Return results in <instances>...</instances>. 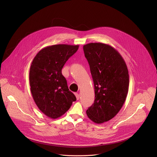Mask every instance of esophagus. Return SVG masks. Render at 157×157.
Here are the masks:
<instances>
[{"mask_svg":"<svg viewBox=\"0 0 157 157\" xmlns=\"http://www.w3.org/2000/svg\"><path fill=\"white\" fill-rule=\"evenodd\" d=\"M75 96H76V98L77 99V100H79V94L78 93H75Z\"/></svg>","mask_w":157,"mask_h":157,"instance_id":"34e87169","label":"esophagus"}]
</instances>
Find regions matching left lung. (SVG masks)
I'll return each instance as SVG.
<instances>
[{
    "instance_id": "1",
    "label": "left lung",
    "mask_w": 157,
    "mask_h": 157,
    "mask_svg": "<svg viewBox=\"0 0 157 157\" xmlns=\"http://www.w3.org/2000/svg\"><path fill=\"white\" fill-rule=\"evenodd\" d=\"M93 77L95 99L86 110L87 117L96 124L114 117L125 101L129 85L126 63L113 47L102 43L83 46Z\"/></svg>"
}]
</instances>
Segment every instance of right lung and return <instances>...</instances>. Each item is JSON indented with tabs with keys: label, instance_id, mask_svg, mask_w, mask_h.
<instances>
[{
	"label": "right lung",
	"instance_id": "1",
	"mask_svg": "<svg viewBox=\"0 0 157 157\" xmlns=\"http://www.w3.org/2000/svg\"><path fill=\"white\" fill-rule=\"evenodd\" d=\"M79 45L59 44L41 49L30 66L29 82L33 100L41 112L55 119L70 108L76 96L61 73L64 64Z\"/></svg>",
	"mask_w": 157,
	"mask_h": 157
}]
</instances>
